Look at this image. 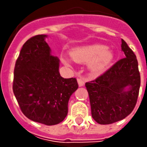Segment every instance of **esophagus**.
Masks as SVG:
<instances>
[{
  "label": "esophagus",
  "instance_id": "1",
  "mask_svg": "<svg viewBox=\"0 0 147 147\" xmlns=\"http://www.w3.org/2000/svg\"><path fill=\"white\" fill-rule=\"evenodd\" d=\"M78 83L79 87H82V86H84V80L82 78H78Z\"/></svg>",
  "mask_w": 147,
  "mask_h": 147
}]
</instances>
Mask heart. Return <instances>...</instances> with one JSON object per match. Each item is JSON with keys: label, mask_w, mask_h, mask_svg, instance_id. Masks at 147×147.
<instances>
[{"label": "heart", "mask_w": 147, "mask_h": 147, "mask_svg": "<svg viewBox=\"0 0 147 147\" xmlns=\"http://www.w3.org/2000/svg\"><path fill=\"white\" fill-rule=\"evenodd\" d=\"M72 59L78 63H87L90 69L94 72H100L108 67L114 59L113 51L104 46L94 44L78 47L70 51ZM65 64H69L70 60L66 56L61 57Z\"/></svg>", "instance_id": "b5f03b06"}]
</instances>
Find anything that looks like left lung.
I'll use <instances>...</instances> for the list:
<instances>
[{"mask_svg": "<svg viewBox=\"0 0 147 147\" xmlns=\"http://www.w3.org/2000/svg\"><path fill=\"white\" fill-rule=\"evenodd\" d=\"M121 47L124 58L95 80L85 83L92 116L100 124H110L123 119L132 113L138 101L141 85L138 59L123 39ZM127 86L129 89L125 91Z\"/></svg>", "mask_w": 147, "mask_h": 147, "instance_id": "8db88e82", "label": "left lung"}]
</instances>
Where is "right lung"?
I'll use <instances>...</instances> for the list:
<instances>
[{"label":"right lung","instance_id":"add662e5","mask_svg":"<svg viewBox=\"0 0 147 147\" xmlns=\"http://www.w3.org/2000/svg\"><path fill=\"white\" fill-rule=\"evenodd\" d=\"M46 37L37 35L24 44L15 62L13 92L27 118L55 125L67 116L69 100L78 84L75 78L60 76L59 60L50 53Z\"/></svg>","mask_w":147,"mask_h":147}]
</instances>
